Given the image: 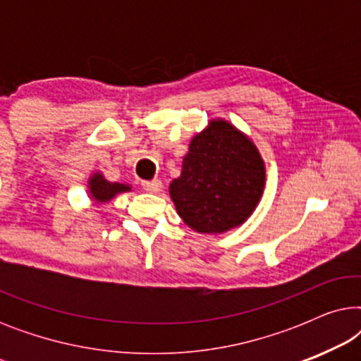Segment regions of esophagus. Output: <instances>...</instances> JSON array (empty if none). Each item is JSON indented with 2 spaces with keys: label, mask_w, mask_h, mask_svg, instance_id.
<instances>
[{
  "label": "esophagus",
  "mask_w": 361,
  "mask_h": 361,
  "mask_svg": "<svg viewBox=\"0 0 361 361\" xmlns=\"http://www.w3.org/2000/svg\"><path fill=\"white\" fill-rule=\"evenodd\" d=\"M142 189H145L146 192H151V194H157V192L162 190V182L159 179L145 180L142 182Z\"/></svg>",
  "instance_id": "esophagus-1"
}]
</instances>
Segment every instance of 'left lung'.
I'll use <instances>...</instances> for the list:
<instances>
[{
    "label": "left lung",
    "instance_id": "8db88e82",
    "mask_svg": "<svg viewBox=\"0 0 361 361\" xmlns=\"http://www.w3.org/2000/svg\"><path fill=\"white\" fill-rule=\"evenodd\" d=\"M266 167L258 147L224 118L197 133L169 194L185 225L219 235L243 225L264 190Z\"/></svg>",
    "mask_w": 361,
    "mask_h": 361
}]
</instances>
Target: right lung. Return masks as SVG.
I'll return each mask as SVG.
<instances>
[{"instance_id":"1","label":"right lung","mask_w":361,"mask_h":361,"mask_svg":"<svg viewBox=\"0 0 361 361\" xmlns=\"http://www.w3.org/2000/svg\"><path fill=\"white\" fill-rule=\"evenodd\" d=\"M125 192H131L130 184L106 180L102 172H93L88 179V195L95 204H108L118 194H125Z\"/></svg>"}]
</instances>
